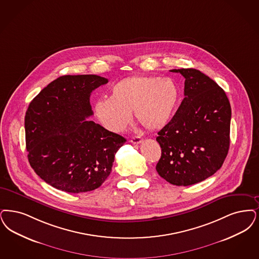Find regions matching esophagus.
Returning a JSON list of instances; mask_svg holds the SVG:
<instances>
[{
	"label": "esophagus",
	"instance_id": "esophagus-1",
	"mask_svg": "<svg viewBox=\"0 0 259 259\" xmlns=\"http://www.w3.org/2000/svg\"><path fill=\"white\" fill-rule=\"evenodd\" d=\"M142 141H143V139H142L141 137H133V138H131V140H130V142H131L133 145H139L140 143H142Z\"/></svg>",
	"mask_w": 259,
	"mask_h": 259
}]
</instances>
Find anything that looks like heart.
Here are the masks:
<instances>
[{
  "instance_id": "obj_1",
  "label": "heart",
  "mask_w": 259,
  "mask_h": 259,
  "mask_svg": "<svg viewBox=\"0 0 259 259\" xmlns=\"http://www.w3.org/2000/svg\"><path fill=\"white\" fill-rule=\"evenodd\" d=\"M178 93L168 78L132 76L114 83L110 98L98 100L94 112L108 130L119 133L136 119L149 130L164 127L176 108Z\"/></svg>"
}]
</instances>
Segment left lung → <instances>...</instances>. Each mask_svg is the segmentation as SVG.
Wrapping results in <instances>:
<instances>
[{"label": "left lung", "instance_id": "obj_1", "mask_svg": "<svg viewBox=\"0 0 259 259\" xmlns=\"http://www.w3.org/2000/svg\"><path fill=\"white\" fill-rule=\"evenodd\" d=\"M185 78L184 99L156 141L159 176L176 186L205 180L223 166L229 149L231 108L215 81L194 68L172 69Z\"/></svg>", "mask_w": 259, "mask_h": 259}]
</instances>
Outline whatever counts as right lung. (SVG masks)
Listing matches in <instances>:
<instances>
[{
  "instance_id": "right-lung-1",
  "label": "right lung",
  "mask_w": 259,
  "mask_h": 259,
  "mask_svg": "<svg viewBox=\"0 0 259 259\" xmlns=\"http://www.w3.org/2000/svg\"><path fill=\"white\" fill-rule=\"evenodd\" d=\"M108 79L65 75L49 83L28 107L26 148L35 174L66 193L90 192L112 171L114 155L126 139L89 120L91 94Z\"/></svg>"
}]
</instances>
